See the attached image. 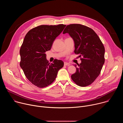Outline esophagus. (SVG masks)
<instances>
[{
  "mask_svg": "<svg viewBox=\"0 0 123 123\" xmlns=\"http://www.w3.org/2000/svg\"><path fill=\"white\" fill-rule=\"evenodd\" d=\"M69 65H70V64L69 63H68L66 62H64V66H69Z\"/></svg>",
  "mask_w": 123,
  "mask_h": 123,
  "instance_id": "esophagus-1",
  "label": "esophagus"
}]
</instances>
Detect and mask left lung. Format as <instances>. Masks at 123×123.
<instances>
[{
    "mask_svg": "<svg viewBox=\"0 0 123 123\" xmlns=\"http://www.w3.org/2000/svg\"><path fill=\"white\" fill-rule=\"evenodd\" d=\"M68 33L74 42V53L79 55L81 63L74 66L76 72L71 76L80 86L92 83L100 74L105 62V48L96 32L86 26L73 24L67 25L63 33Z\"/></svg>",
    "mask_w": 123,
    "mask_h": 123,
    "instance_id": "obj_1",
    "label": "left lung"
}]
</instances>
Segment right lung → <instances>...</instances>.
<instances>
[{
    "label": "right lung",
    "instance_id": "obj_1",
    "mask_svg": "<svg viewBox=\"0 0 123 123\" xmlns=\"http://www.w3.org/2000/svg\"><path fill=\"white\" fill-rule=\"evenodd\" d=\"M66 26L40 25L30 30L25 37L20 49V66L27 78L38 87L51 84L64 66V62L58 59L49 64L45 52L50 49Z\"/></svg>",
    "mask_w": 123,
    "mask_h": 123
}]
</instances>
